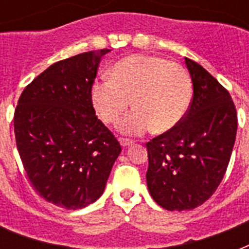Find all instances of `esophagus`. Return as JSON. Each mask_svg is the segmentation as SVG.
Masks as SVG:
<instances>
[{"label": "esophagus", "instance_id": "1", "mask_svg": "<svg viewBox=\"0 0 249 249\" xmlns=\"http://www.w3.org/2000/svg\"><path fill=\"white\" fill-rule=\"evenodd\" d=\"M119 141H120L121 146H124V147H126V146H130V144H132L133 142H134V141L130 140V138H125V137H121V138Z\"/></svg>", "mask_w": 249, "mask_h": 249}]
</instances>
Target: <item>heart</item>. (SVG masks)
I'll list each match as a JSON object with an SVG mask.
<instances>
[{
  "mask_svg": "<svg viewBox=\"0 0 249 249\" xmlns=\"http://www.w3.org/2000/svg\"><path fill=\"white\" fill-rule=\"evenodd\" d=\"M191 80L181 64L152 55H130L119 60L109 79L91 88L94 108L106 124H116L132 101L134 107L119 125L123 133L142 134L174 129L189 109Z\"/></svg>",
  "mask_w": 249,
  "mask_h": 249,
  "instance_id": "obj_1",
  "label": "heart"
}]
</instances>
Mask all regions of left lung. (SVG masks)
Wrapping results in <instances>:
<instances>
[{
	"instance_id": "8db88e82",
	"label": "left lung",
	"mask_w": 249,
	"mask_h": 249,
	"mask_svg": "<svg viewBox=\"0 0 249 249\" xmlns=\"http://www.w3.org/2000/svg\"><path fill=\"white\" fill-rule=\"evenodd\" d=\"M193 99L174 129L146 143L152 199L168 211H190L212 196L228 169L238 116L230 93L200 64L185 58Z\"/></svg>"
}]
</instances>
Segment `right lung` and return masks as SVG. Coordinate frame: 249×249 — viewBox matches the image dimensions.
<instances>
[{"instance_id": "add662e5", "label": "right lung", "mask_w": 249, "mask_h": 249, "mask_svg": "<svg viewBox=\"0 0 249 249\" xmlns=\"http://www.w3.org/2000/svg\"><path fill=\"white\" fill-rule=\"evenodd\" d=\"M108 49L59 60L25 86L14 112L21 163L41 197L81 209L101 196L121 146L95 116L91 88Z\"/></svg>"}]
</instances>
